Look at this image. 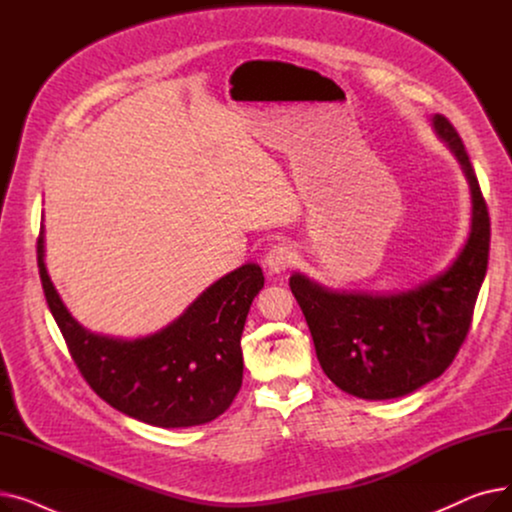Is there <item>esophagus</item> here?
I'll list each match as a JSON object with an SVG mask.
<instances>
[{"instance_id":"1","label":"esophagus","mask_w":512,"mask_h":512,"mask_svg":"<svg viewBox=\"0 0 512 512\" xmlns=\"http://www.w3.org/2000/svg\"><path fill=\"white\" fill-rule=\"evenodd\" d=\"M294 259H297V255H294L292 247H290V245H284V242H280V245H274V247L270 249V253H267L265 265L270 267V272L280 274V272L288 270V267L294 263Z\"/></svg>"}]
</instances>
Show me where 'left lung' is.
Listing matches in <instances>:
<instances>
[{"instance_id": "1", "label": "left lung", "mask_w": 512, "mask_h": 512, "mask_svg": "<svg viewBox=\"0 0 512 512\" xmlns=\"http://www.w3.org/2000/svg\"><path fill=\"white\" fill-rule=\"evenodd\" d=\"M436 132L461 161L471 186L473 218L463 251L446 272L398 294L334 292L292 274L321 369L344 392L386 400L415 392L450 367L469 334L490 257V215L459 132L432 118Z\"/></svg>"}]
</instances>
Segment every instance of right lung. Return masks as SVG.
<instances>
[{
  "label": "right lung",
  "mask_w": 512,
  "mask_h": 512,
  "mask_svg": "<svg viewBox=\"0 0 512 512\" xmlns=\"http://www.w3.org/2000/svg\"><path fill=\"white\" fill-rule=\"evenodd\" d=\"M43 228L37 263L49 311L93 392L120 413L157 427H191L220 417L242 386L240 336L263 272L245 263L211 284L157 334L120 340L85 330L64 307L45 270Z\"/></svg>",
  "instance_id": "right-lung-1"
}]
</instances>
